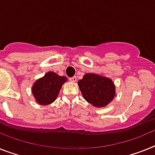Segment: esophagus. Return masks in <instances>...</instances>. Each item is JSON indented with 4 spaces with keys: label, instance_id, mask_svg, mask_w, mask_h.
I'll return each mask as SVG.
<instances>
[{
    "label": "esophagus",
    "instance_id": "34e87169",
    "mask_svg": "<svg viewBox=\"0 0 155 155\" xmlns=\"http://www.w3.org/2000/svg\"><path fill=\"white\" fill-rule=\"evenodd\" d=\"M69 80L71 82H72V83H75V82H76V80H77V78L75 77V76H73V77L70 78Z\"/></svg>",
    "mask_w": 155,
    "mask_h": 155
}]
</instances>
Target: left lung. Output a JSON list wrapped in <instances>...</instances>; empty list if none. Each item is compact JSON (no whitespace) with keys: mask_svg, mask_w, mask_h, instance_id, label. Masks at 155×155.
Segmentation results:
<instances>
[{"mask_svg":"<svg viewBox=\"0 0 155 155\" xmlns=\"http://www.w3.org/2000/svg\"><path fill=\"white\" fill-rule=\"evenodd\" d=\"M78 85L84 99L96 108L106 106L116 95L113 80L103 75L87 73L79 80Z\"/></svg>","mask_w":155,"mask_h":155,"instance_id":"1","label":"left lung"}]
</instances>
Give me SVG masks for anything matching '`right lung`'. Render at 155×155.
Returning a JSON list of instances; mask_svg holds the SVG:
<instances>
[{"label":"right lung","mask_w":155,"mask_h":155,"mask_svg":"<svg viewBox=\"0 0 155 155\" xmlns=\"http://www.w3.org/2000/svg\"><path fill=\"white\" fill-rule=\"evenodd\" d=\"M66 81L67 77L65 76L59 75L53 71H48L44 76L36 80L31 87L35 102L41 106L53 103Z\"/></svg>","instance_id":"obj_1"}]
</instances>
